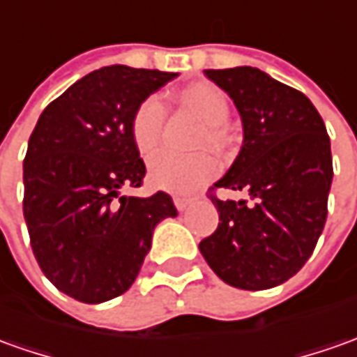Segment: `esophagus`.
Here are the masks:
<instances>
[{
  "mask_svg": "<svg viewBox=\"0 0 357 357\" xmlns=\"http://www.w3.org/2000/svg\"><path fill=\"white\" fill-rule=\"evenodd\" d=\"M191 197H174V203H176V209L178 211H185L191 205Z\"/></svg>",
  "mask_w": 357,
  "mask_h": 357,
  "instance_id": "esophagus-1",
  "label": "esophagus"
}]
</instances>
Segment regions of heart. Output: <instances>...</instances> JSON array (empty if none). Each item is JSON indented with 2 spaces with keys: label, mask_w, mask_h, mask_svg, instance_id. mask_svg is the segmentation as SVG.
Returning a JSON list of instances; mask_svg holds the SVG:
<instances>
[{
  "label": "heart",
  "mask_w": 357,
  "mask_h": 357,
  "mask_svg": "<svg viewBox=\"0 0 357 357\" xmlns=\"http://www.w3.org/2000/svg\"><path fill=\"white\" fill-rule=\"evenodd\" d=\"M179 101L183 107L193 111L203 123L199 144H207L219 152L229 150L232 144L227 121L230 117V103L227 93L215 84H195L181 89ZM166 121V109L160 97H146L135 111L130 121V132L142 156L152 154L160 144L162 128ZM217 174V160L209 152H197L179 156L174 152H160L150 160V179L160 189L172 193H189L201 183L209 181Z\"/></svg>",
  "instance_id": "b5f03b06"
}]
</instances>
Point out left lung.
Here are the masks:
<instances>
[{"mask_svg": "<svg viewBox=\"0 0 357 357\" xmlns=\"http://www.w3.org/2000/svg\"><path fill=\"white\" fill-rule=\"evenodd\" d=\"M242 119L238 156L211 188L246 191L220 201L217 230L199 250L225 283L261 291L293 278L321 236L332 183L331 138L311 99L258 68L205 70Z\"/></svg>", "mask_w": 357, "mask_h": 357, "instance_id": "8db88e82", "label": "left lung"}]
</instances>
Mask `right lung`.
<instances>
[{"instance_id":"obj_1","label":"right lung","mask_w":357,"mask_h":357,"mask_svg":"<svg viewBox=\"0 0 357 357\" xmlns=\"http://www.w3.org/2000/svg\"><path fill=\"white\" fill-rule=\"evenodd\" d=\"M178 74L99 68L36 121L23 162V215L50 283L82 303L115 299L135 283L152 232L178 211L168 193L128 197L146 166L130 132L137 107Z\"/></svg>"}]
</instances>
